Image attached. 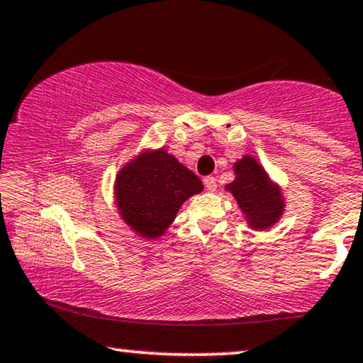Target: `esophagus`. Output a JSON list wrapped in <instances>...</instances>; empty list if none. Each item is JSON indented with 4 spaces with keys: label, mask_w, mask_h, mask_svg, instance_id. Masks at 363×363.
<instances>
[{
    "label": "esophagus",
    "mask_w": 363,
    "mask_h": 363,
    "mask_svg": "<svg viewBox=\"0 0 363 363\" xmlns=\"http://www.w3.org/2000/svg\"><path fill=\"white\" fill-rule=\"evenodd\" d=\"M203 185L208 191H215L216 190V180L213 177H205L203 178Z\"/></svg>",
    "instance_id": "34e87169"
}]
</instances>
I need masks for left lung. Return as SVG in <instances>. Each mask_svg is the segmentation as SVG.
<instances>
[{
  "label": "left lung",
  "instance_id": "obj_1",
  "mask_svg": "<svg viewBox=\"0 0 363 363\" xmlns=\"http://www.w3.org/2000/svg\"><path fill=\"white\" fill-rule=\"evenodd\" d=\"M235 173L237 178L227 185V190L233 193L250 227H272L284 211L279 186L268 180L265 170L252 157H243L235 163Z\"/></svg>",
  "mask_w": 363,
  "mask_h": 363
}]
</instances>
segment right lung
<instances>
[{"mask_svg": "<svg viewBox=\"0 0 363 363\" xmlns=\"http://www.w3.org/2000/svg\"><path fill=\"white\" fill-rule=\"evenodd\" d=\"M116 205L131 230L157 238L173 222L183 201L203 190V183L164 150L143 155L116 177Z\"/></svg>", "mask_w": 363, "mask_h": 363, "instance_id": "1", "label": "right lung"}]
</instances>
